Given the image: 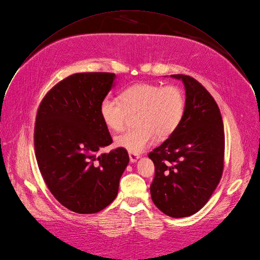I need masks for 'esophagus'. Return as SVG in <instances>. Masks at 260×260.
<instances>
[{
  "label": "esophagus",
  "mask_w": 260,
  "mask_h": 260,
  "mask_svg": "<svg viewBox=\"0 0 260 260\" xmlns=\"http://www.w3.org/2000/svg\"><path fill=\"white\" fill-rule=\"evenodd\" d=\"M129 157H130V161L131 162H135L139 158V154L133 153V152H129Z\"/></svg>",
  "instance_id": "34e87169"
}]
</instances>
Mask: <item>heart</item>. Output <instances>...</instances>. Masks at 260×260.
<instances>
[{"mask_svg":"<svg viewBox=\"0 0 260 260\" xmlns=\"http://www.w3.org/2000/svg\"><path fill=\"white\" fill-rule=\"evenodd\" d=\"M120 103L106 98L100 105L104 124L112 131H122L129 115L138 113L135 125L116 137V144L129 152L139 153L155 140L171 136L180 126L185 113L183 90L173 84L136 83L124 89L119 95Z\"/></svg>","mask_w":260,"mask_h":260,"instance_id":"1","label":"heart"}]
</instances>
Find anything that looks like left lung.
<instances>
[{"instance_id":"1","label":"left lung","mask_w":260,"mask_h":260,"mask_svg":"<svg viewBox=\"0 0 260 260\" xmlns=\"http://www.w3.org/2000/svg\"><path fill=\"white\" fill-rule=\"evenodd\" d=\"M185 113L178 129L148 153L154 164L150 185L153 203L167 215L185 217L201 209L216 189L224 166V132L220 111L206 88L191 76Z\"/></svg>"}]
</instances>
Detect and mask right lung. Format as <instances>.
I'll list each match as a JSON object with an SVG mask.
<instances>
[{
  "label": "right lung",
  "mask_w": 260,
  "mask_h": 260,
  "mask_svg": "<svg viewBox=\"0 0 260 260\" xmlns=\"http://www.w3.org/2000/svg\"><path fill=\"white\" fill-rule=\"evenodd\" d=\"M116 75L75 73L44 96L35 125L36 157L54 197L77 213H96L116 198L129 155L118 147L100 153L113 142L100 115V105Z\"/></svg>",
  "instance_id": "add662e5"
}]
</instances>
